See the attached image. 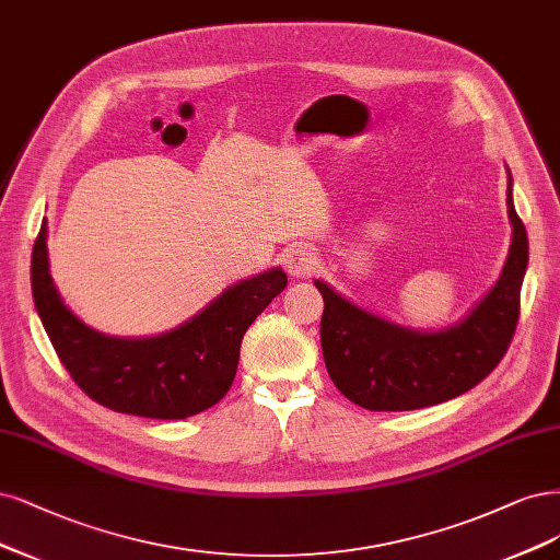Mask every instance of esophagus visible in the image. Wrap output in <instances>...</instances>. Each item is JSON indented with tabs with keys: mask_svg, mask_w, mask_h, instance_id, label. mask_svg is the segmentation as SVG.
Segmentation results:
<instances>
[{
	"mask_svg": "<svg viewBox=\"0 0 560 560\" xmlns=\"http://www.w3.org/2000/svg\"><path fill=\"white\" fill-rule=\"evenodd\" d=\"M317 257L311 245H292L284 253V268L292 278H305L315 271Z\"/></svg>",
	"mask_w": 560,
	"mask_h": 560,
	"instance_id": "1",
	"label": "esophagus"
}]
</instances>
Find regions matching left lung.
<instances>
[{
  "label": "left lung",
  "instance_id": "1",
  "mask_svg": "<svg viewBox=\"0 0 560 560\" xmlns=\"http://www.w3.org/2000/svg\"><path fill=\"white\" fill-rule=\"evenodd\" d=\"M512 241L498 280L472 311L452 326L421 331L347 301L324 280L322 354L338 392L365 410L402 412L445 402L472 389L508 352L518 319V294L528 268V236L512 201Z\"/></svg>",
  "mask_w": 560,
  "mask_h": 560
}]
</instances>
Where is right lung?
<instances>
[{"label":"right lung","instance_id":"add662e5","mask_svg":"<svg viewBox=\"0 0 560 560\" xmlns=\"http://www.w3.org/2000/svg\"><path fill=\"white\" fill-rule=\"evenodd\" d=\"M48 226L32 253L36 313L73 382L115 412L150 419L199 415L229 392L249 324L287 287L280 266L229 284L195 317L158 336L120 338L92 329L57 292L48 264Z\"/></svg>","mask_w":560,"mask_h":560}]
</instances>
